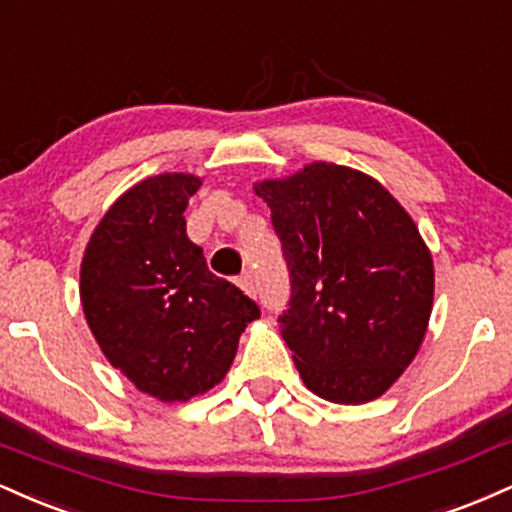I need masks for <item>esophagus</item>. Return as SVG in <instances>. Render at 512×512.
Wrapping results in <instances>:
<instances>
[{
	"label": "esophagus",
	"instance_id": "obj_1",
	"mask_svg": "<svg viewBox=\"0 0 512 512\" xmlns=\"http://www.w3.org/2000/svg\"><path fill=\"white\" fill-rule=\"evenodd\" d=\"M239 287H242L246 294H251V297H256V282L251 278V273L239 275Z\"/></svg>",
	"mask_w": 512,
	"mask_h": 512
}]
</instances>
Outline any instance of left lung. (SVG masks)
<instances>
[{
	"label": "left lung",
	"instance_id": "8db88e82",
	"mask_svg": "<svg viewBox=\"0 0 512 512\" xmlns=\"http://www.w3.org/2000/svg\"><path fill=\"white\" fill-rule=\"evenodd\" d=\"M254 189L290 273L278 321L306 388L342 405L376 400L429 326L434 263L417 225L376 179L330 162Z\"/></svg>",
	"mask_w": 512,
	"mask_h": 512
}]
</instances>
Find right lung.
<instances>
[{
	"instance_id": "add662e5",
	"label": "right lung",
	"mask_w": 512,
	"mask_h": 512,
	"mask_svg": "<svg viewBox=\"0 0 512 512\" xmlns=\"http://www.w3.org/2000/svg\"><path fill=\"white\" fill-rule=\"evenodd\" d=\"M201 179L131 186L95 227L81 263L83 314L100 350L143 393L184 402L225 378L261 309L206 266L184 210Z\"/></svg>"
}]
</instances>
